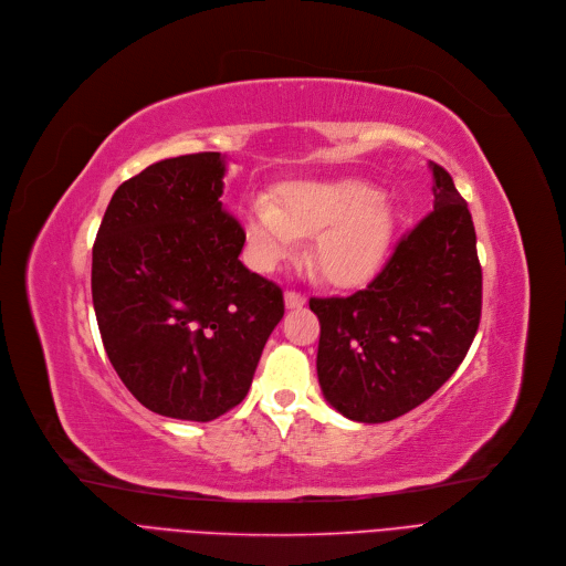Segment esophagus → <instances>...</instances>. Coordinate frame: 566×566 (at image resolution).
Wrapping results in <instances>:
<instances>
[{
  "label": "esophagus",
  "instance_id": "obj_1",
  "mask_svg": "<svg viewBox=\"0 0 566 566\" xmlns=\"http://www.w3.org/2000/svg\"><path fill=\"white\" fill-rule=\"evenodd\" d=\"M285 304L287 308H302L306 304V294L300 290H287L285 292Z\"/></svg>",
  "mask_w": 566,
  "mask_h": 566
}]
</instances>
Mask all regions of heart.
<instances>
[{
    "mask_svg": "<svg viewBox=\"0 0 566 566\" xmlns=\"http://www.w3.org/2000/svg\"><path fill=\"white\" fill-rule=\"evenodd\" d=\"M247 230L260 264L287 258L300 237H315L313 262L332 283L349 285L380 266L394 232V217L378 188L359 179L304 181L283 186L279 202L255 198L247 209Z\"/></svg>",
    "mask_w": 566,
    "mask_h": 566,
    "instance_id": "heart-1",
    "label": "heart"
}]
</instances>
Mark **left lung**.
<instances>
[{
    "instance_id": "left-lung-1",
    "label": "left lung",
    "mask_w": 566,
    "mask_h": 566,
    "mask_svg": "<svg viewBox=\"0 0 566 566\" xmlns=\"http://www.w3.org/2000/svg\"><path fill=\"white\" fill-rule=\"evenodd\" d=\"M433 168V209L364 290L311 297L319 319L317 378L332 406L364 423L421 406L465 359L481 319L472 213L451 175Z\"/></svg>"
}]
</instances>
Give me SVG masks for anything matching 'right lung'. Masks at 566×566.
I'll return each instance as SVG.
<instances>
[{
    "instance_id": "1",
    "label": "right lung",
    "mask_w": 566,
    "mask_h": 566,
    "mask_svg": "<svg viewBox=\"0 0 566 566\" xmlns=\"http://www.w3.org/2000/svg\"><path fill=\"white\" fill-rule=\"evenodd\" d=\"M219 151L126 179L92 249V300L119 380L156 415L211 421L247 398L283 290L241 264Z\"/></svg>"
}]
</instances>
